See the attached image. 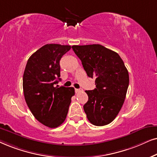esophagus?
Wrapping results in <instances>:
<instances>
[{
	"label": "esophagus",
	"instance_id": "obj_1",
	"mask_svg": "<svg viewBox=\"0 0 157 157\" xmlns=\"http://www.w3.org/2000/svg\"><path fill=\"white\" fill-rule=\"evenodd\" d=\"M82 91V90L81 89H75V92H76V93H80V92Z\"/></svg>",
	"mask_w": 157,
	"mask_h": 157
}]
</instances>
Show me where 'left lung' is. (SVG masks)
<instances>
[{
  "instance_id": "left-lung-1",
  "label": "left lung",
  "mask_w": 157,
  "mask_h": 157,
  "mask_svg": "<svg viewBox=\"0 0 157 157\" xmlns=\"http://www.w3.org/2000/svg\"><path fill=\"white\" fill-rule=\"evenodd\" d=\"M87 76L95 79L96 88L85 90L83 106L87 118L98 126L109 124L118 114L129 84L128 72L118 53L100 44L72 47Z\"/></svg>"
}]
</instances>
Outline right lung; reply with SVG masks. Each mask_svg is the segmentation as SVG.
Here are the masks:
<instances>
[{
	"mask_svg": "<svg viewBox=\"0 0 157 157\" xmlns=\"http://www.w3.org/2000/svg\"><path fill=\"white\" fill-rule=\"evenodd\" d=\"M71 49L70 45L46 44L29 57L23 76L25 100L33 116L49 128L65 121L73 87L56 86L60 80L59 61Z\"/></svg>",
	"mask_w": 157,
	"mask_h": 157,
	"instance_id": "add662e5",
	"label": "right lung"
}]
</instances>
